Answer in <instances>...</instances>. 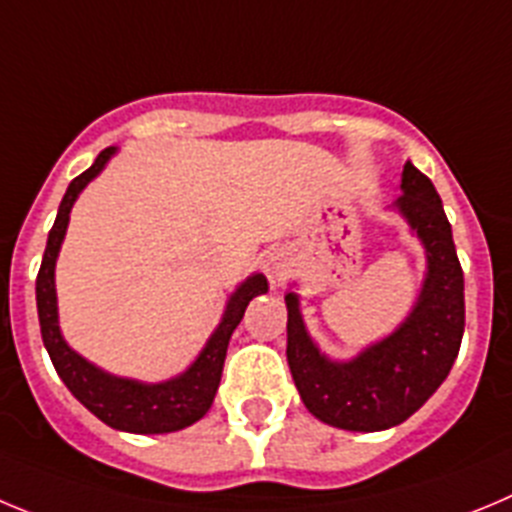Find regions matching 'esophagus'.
<instances>
[{"instance_id":"34e87169","label":"esophagus","mask_w":512,"mask_h":512,"mask_svg":"<svg viewBox=\"0 0 512 512\" xmlns=\"http://www.w3.org/2000/svg\"><path fill=\"white\" fill-rule=\"evenodd\" d=\"M265 270L273 283H280L285 278V273H288V257L283 252H270L265 260Z\"/></svg>"}]
</instances>
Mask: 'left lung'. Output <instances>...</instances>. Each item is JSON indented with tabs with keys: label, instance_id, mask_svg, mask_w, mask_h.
<instances>
[{
	"label": "left lung",
	"instance_id": "1",
	"mask_svg": "<svg viewBox=\"0 0 512 512\" xmlns=\"http://www.w3.org/2000/svg\"><path fill=\"white\" fill-rule=\"evenodd\" d=\"M390 211L418 237L426 255L421 290L403 321L349 359H334L313 342L298 293L288 306V367L308 413L344 431H385L439 390L464 334V275L451 224L434 183L408 160Z\"/></svg>",
	"mask_w": 512,
	"mask_h": 512
}]
</instances>
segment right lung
<instances>
[{
	"instance_id": "add662e5",
	"label": "right lung",
	"mask_w": 512,
	"mask_h": 512,
	"mask_svg": "<svg viewBox=\"0 0 512 512\" xmlns=\"http://www.w3.org/2000/svg\"><path fill=\"white\" fill-rule=\"evenodd\" d=\"M114 153H117V147L101 150L94 165L78 178H73L61 206H58V216H55V224L48 234V245H45L38 283H35L40 334H43V344L53 359L55 372L66 382L73 398L86 405L99 421L117 428V431H127V434H170V431H181V428L201 421L211 408L216 390H219V380H222L232 331L239 326L252 298L267 293V278L262 273H252L234 288L232 296L227 298V306H224L222 321L211 331L204 349L196 354V359L181 375L170 377V380L142 382L135 377L112 375V372L101 370L99 365L81 357L66 342L61 321H58L55 262H58L63 239H66L73 204L81 196V191L107 168Z\"/></svg>"
}]
</instances>
